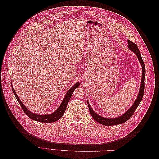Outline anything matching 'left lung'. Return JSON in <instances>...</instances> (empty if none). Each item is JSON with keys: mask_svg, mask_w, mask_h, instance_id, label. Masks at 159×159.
I'll return each mask as SVG.
<instances>
[{"mask_svg": "<svg viewBox=\"0 0 159 159\" xmlns=\"http://www.w3.org/2000/svg\"><path fill=\"white\" fill-rule=\"evenodd\" d=\"M128 47L129 50H131L132 52H133L138 57V60L139 62L141 63V65L142 66V78H141V86L140 89H139V93L137 95V98L135 100V102H134L132 106L128 109L127 111L123 114L121 116L116 118H105L103 117L100 115H98L94 111L91 107L89 102H88V105L89 109V112L92 117L98 123L103 125L105 126H111V125H115L121 124L125 122H126L128 119L131 118V117L134 113V111L136 110L137 107L139 106V103L141 102V100L143 97L144 91H145V66L144 64V61H143V59L141 56L140 51H139L137 46L134 44V42L128 40Z\"/></svg>", "mask_w": 159, "mask_h": 159, "instance_id": "left-lung-1", "label": "left lung"}]
</instances>
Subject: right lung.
I'll return each instance as SVG.
<instances>
[{"label":"right lung","mask_w":159,"mask_h":159,"mask_svg":"<svg viewBox=\"0 0 159 159\" xmlns=\"http://www.w3.org/2000/svg\"><path fill=\"white\" fill-rule=\"evenodd\" d=\"M79 85H80V82H77L74 86H72V88H71L68 92H67L66 95H65V97H64L63 101H62V102L61 103L58 109H57L56 111H55L54 113H52L51 114H48V115H37V114L33 113L32 112L30 111L26 107L25 105L22 103L20 99H19L17 94L15 92V91H14V89L12 87V91H13L14 95H15V97L18 101V102L19 103V104L20 105V106L22 107L24 112L25 113V114L28 117L33 119V120H34V121H40V122L52 123V122H55V121H57V120H59L62 116H63V115L65 112L66 107H67V105H68L72 94H73L74 90L77 88L79 87Z\"/></svg>","instance_id":"right-lung-1"}]
</instances>
